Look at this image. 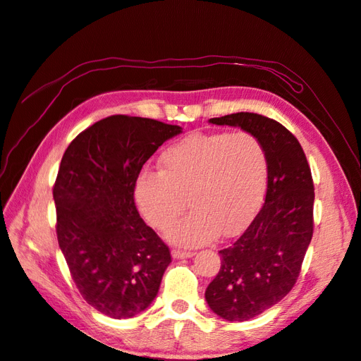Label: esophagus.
Here are the masks:
<instances>
[{"instance_id": "1", "label": "esophagus", "mask_w": 361, "mask_h": 361, "mask_svg": "<svg viewBox=\"0 0 361 361\" xmlns=\"http://www.w3.org/2000/svg\"><path fill=\"white\" fill-rule=\"evenodd\" d=\"M171 255H173V257H176V259H185V257H192L195 253H193V251L174 248V250L171 251Z\"/></svg>"}]
</instances>
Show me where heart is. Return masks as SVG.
<instances>
[{
    "label": "heart",
    "mask_w": 361,
    "mask_h": 361,
    "mask_svg": "<svg viewBox=\"0 0 361 361\" xmlns=\"http://www.w3.org/2000/svg\"><path fill=\"white\" fill-rule=\"evenodd\" d=\"M160 171H141L133 198L145 220L169 231L176 243L196 247L219 233L233 235L250 221L267 187V152L250 132L192 133L173 142L159 159Z\"/></svg>",
    "instance_id": "1"
}]
</instances>
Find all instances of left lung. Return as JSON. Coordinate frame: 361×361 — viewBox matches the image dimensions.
Returning <instances> with one entry per match:
<instances>
[{"label": "left lung", "mask_w": 361, "mask_h": 361, "mask_svg": "<svg viewBox=\"0 0 361 361\" xmlns=\"http://www.w3.org/2000/svg\"><path fill=\"white\" fill-rule=\"evenodd\" d=\"M210 122L256 135L269 160L264 206L239 239L219 251L221 267L206 289L215 314L242 322L271 308L294 288L314 228V183L300 142L280 122L243 111Z\"/></svg>", "instance_id": "1"}]
</instances>
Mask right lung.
Wrapping results in <instances>:
<instances>
[{
  "label": "right lung",
  "mask_w": 361,
  "mask_h": 361,
  "mask_svg": "<svg viewBox=\"0 0 361 361\" xmlns=\"http://www.w3.org/2000/svg\"><path fill=\"white\" fill-rule=\"evenodd\" d=\"M179 126L114 114L75 138L61 160L53 200L56 235L80 294L113 319L145 311L171 262L168 245L138 214L133 185Z\"/></svg>",
  "instance_id": "add662e5"
}]
</instances>
